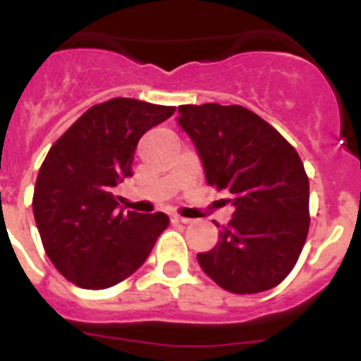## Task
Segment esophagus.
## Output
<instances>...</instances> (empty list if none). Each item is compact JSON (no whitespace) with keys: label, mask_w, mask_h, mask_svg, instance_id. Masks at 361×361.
I'll list each match as a JSON object with an SVG mask.
<instances>
[{"label":"esophagus","mask_w":361,"mask_h":361,"mask_svg":"<svg viewBox=\"0 0 361 361\" xmlns=\"http://www.w3.org/2000/svg\"><path fill=\"white\" fill-rule=\"evenodd\" d=\"M172 223H174V225H187V223H189V219H185V217H180V215H172Z\"/></svg>","instance_id":"obj_1"}]
</instances>
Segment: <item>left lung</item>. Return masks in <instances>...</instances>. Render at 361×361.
Wrapping results in <instances>:
<instances>
[{"instance_id": "1", "label": "left lung", "mask_w": 361, "mask_h": 361, "mask_svg": "<svg viewBox=\"0 0 361 361\" xmlns=\"http://www.w3.org/2000/svg\"><path fill=\"white\" fill-rule=\"evenodd\" d=\"M178 123L197 146L208 185L234 208L200 268L234 294L274 288L290 274L309 232V180L298 152L240 104H181Z\"/></svg>"}]
</instances>
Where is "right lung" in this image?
<instances>
[{"label":"right lung","instance_id":"1","mask_svg":"<svg viewBox=\"0 0 361 361\" xmlns=\"http://www.w3.org/2000/svg\"><path fill=\"white\" fill-rule=\"evenodd\" d=\"M174 110L110 99L84 112L50 147L37 176L33 215L48 258L76 286L103 290L127 279L169 226L161 212H118L114 187L133 176L140 136Z\"/></svg>","mask_w":361,"mask_h":361}]
</instances>
